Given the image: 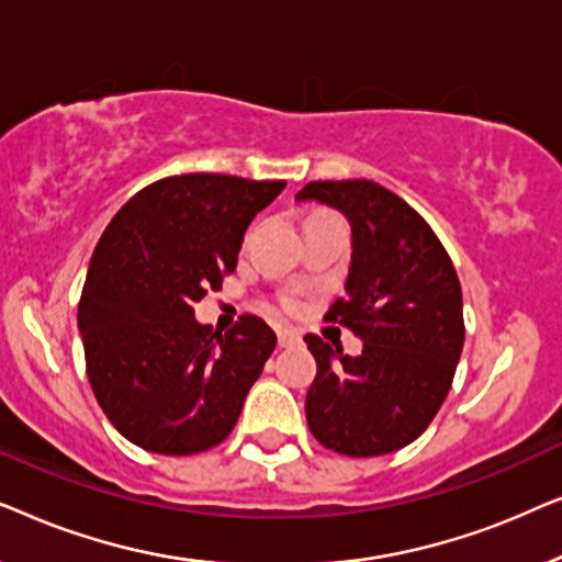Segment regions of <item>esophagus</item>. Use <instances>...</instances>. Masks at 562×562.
<instances>
[{
    "label": "esophagus",
    "mask_w": 562,
    "mask_h": 562,
    "mask_svg": "<svg viewBox=\"0 0 562 562\" xmlns=\"http://www.w3.org/2000/svg\"><path fill=\"white\" fill-rule=\"evenodd\" d=\"M302 342V335L296 329H279V345L281 348H291V345Z\"/></svg>",
    "instance_id": "1"
}]
</instances>
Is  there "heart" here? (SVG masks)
<instances>
[{
  "label": "heart",
  "mask_w": 562,
  "mask_h": 562,
  "mask_svg": "<svg viewBox=\"0 0 562 562\" xmlns=\"http://www.w3.org/2000/svg\"><path fill=\"white\" fill-rule=\"evenodd\" d=\"M286 306H289V310H291V306H294V302H286Z\"/></svg>",
  "instance_id": "b5f03b06"
}]
</instances>
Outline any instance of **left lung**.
I'll return each instance as SVG.
<instances>
[{"label":"left lung","instance_id":"left-lung-1","mask_svg":"<svg viewBox=\"0 0 562 562\" xmlns=\"http://www.w3.org/2000/svg\"><path fill=\"white\" fill-rule=\"evenodd\" d=\"M296 202L335 206L350 222L348 296L325 319L363 340L350 358L317 335L304 337L317 360L306 422L340 456H386L425 432L452 386L465 340L456 266L432 227L379 183L312 181Z\"/></svg>","mask_w":562,"mask_h":562}]
</instances>
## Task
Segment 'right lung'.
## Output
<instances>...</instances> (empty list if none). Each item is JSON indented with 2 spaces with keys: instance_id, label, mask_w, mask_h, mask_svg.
Masks as SVG:
<instances>
[{
  "instance_id": "1",
  "label": "right lung",
  "mask_w": 562,
  "mask_h": 562,
  "mask_svg": "<svg viewBox=\"0 0 562 562\" xmlns=\"http://www.w3.org/2000/svg\"><path fill=\"white\" fill-rule=\"evenodd\" d=\"M286 181L168 176L114 214L91 256L79 333L91 391L137 448L194 456L233 432L276 348V333L243 314L220 335L194 304L235 271L252 217Z\"/></svg>"
}]
</instances>
